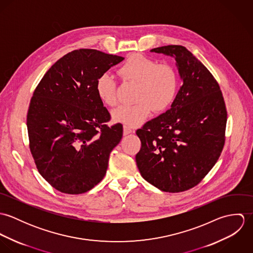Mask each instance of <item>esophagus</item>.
Masks as SVG:
<instances>
[{"label":"esophagus","instance_id":"1","mask_svg":"<svg viewBox=\"0 0 253 253\" xmlns=\"http://www.w3.org/2000/svg\"><path fill=\"white\" fill-rule=\"evenodd\" d=\"M132 132V129L126 126H124V135H127Z\"/></svg>","mask_w":253,"mask_h":253}]
</instances>
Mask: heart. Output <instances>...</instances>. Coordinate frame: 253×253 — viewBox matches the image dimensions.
<instances>
[{
	"label": "heart",
	"instance_id": "heart-1",
	"mask_svg": "<svg viewBox=\"0 0 253 253\" xmlns=\"http://www.w3.org/2000/svg\"><path fill=\"white\" fill-rule=\"evenodd\" d=\"M118 74L124 82L136 84L134 101L130 106H121L112 112L114 122L127 126H139L154 110L163 112L176 98L179 76L176 68L169 62L158 63L155 59L139 53L131 54L120 66ZM100 100L111 107L118 104L117 82L109 73H102L95 82Z\"/></svg>",
	"mask_w": 253,
	"mask_h": 253
}]
</instances>
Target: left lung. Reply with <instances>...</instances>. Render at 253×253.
<instances>
[{
	"label": "left lung",
	"mask_w": 253,
	"mask_h": 253,
	"mask_svg": "<svg viewBox=\"0 0 253 253\" xmlns=\"http://www.w3.org/2000/svg\"><path fill=\"white\" fill-rule=\"evenodd\" d=\"M175 58L183 84L171 108L136 130L140 174L169 193L189 190L216 164L225 144L227 110L212 74L183 45L151 49Z\"/></svg>",
	"instance_id": "obj_1"
}]
</instances>
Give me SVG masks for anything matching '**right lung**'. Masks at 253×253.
Listing matches in <instances>:
<instances>
[{"label":"right lung","instance_id":"1","mask_svg":"<svg viewBox=\"0 0 253 253\" xmlns=\"http://www.w3.org/2000/svg\"><path fill=\"white\" fill-rule=\"evenodd\" d=\"M125 58L96 49L65 54L37 85L27 113L29 147L38 171L61 193L83 194L106 174L123 126H108L110 113L96 79Z\"/></svg>","mask_w":253,"mask_h":253}]
</instances>
